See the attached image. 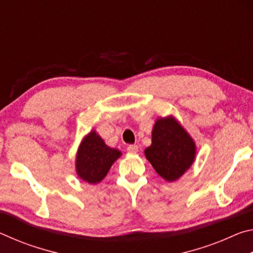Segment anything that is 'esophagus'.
<instances>
[{"mask_svg":"<svg viewBox=\"0 0 253 253\" xmlns=\"http://www.w3.org/2000/svg\"><path fill=\"white\" fill-rule=\"evenodd\" d=\"M127 151H128V153L135 154V153L138 152V146H137V145H128Z\"/></svg>","mask_w":253,"mask_h":253,"instance_id":"obj_1","label":"esophagus"}]
</instances>
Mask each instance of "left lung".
<instances>
[{"label":"left lung","mask_w":253,"mask_h":253,"mask_svg":"<svg viewBox=\"0 0 253 253\" xmlns=\"http://www.w3.org/2000/svg\"><path fill=\"white\" fill-rule=\"evenodd\" d=\"M144 153L162 178L175 182L194 163L196 145L185 128L169 115L156 119L152 130V144Z\"/></svg>","instance_id":"1"}]
</instances>
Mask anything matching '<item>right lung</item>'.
Instances as JSON below:
<instances>
[{"label": "right lung", "instance_id": "1", "mask_svg": "<svg viewBox=\"0 0 253 253\" xmlns=\"http://www.w3.org/2000/svg\"><path fill=\"white\" fill-rule=\"evenodd\" d=\"M122 156L117 148L109 147L92 129L85 135L76 155V173L89 184H98L106 177L115 162Z\"/></svg>", "mask_w": 253, "mask_h": 253}]
</instances>
